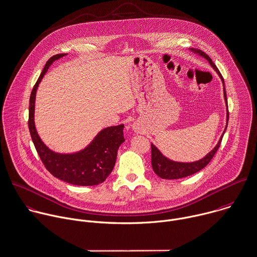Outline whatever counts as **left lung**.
<instances>
[{"mask_svg":"<svg viewBox=\"0 0 257 257\" xmlns=\"http://www.w3.org/2000/svg\"><path fill=\"white\" fill-rule=\"evenodd\" d=\"M191 52H193L194 54H197L199 56H201L202 58H204L205 60L208 61V63L210 64V66L213 68V70L217 73V75L219 76V78L221 79V82L223 84V95H224V100H225V104H226V125L225 128L217 143V145L215 146V148L210 151L204 158H202L199 161L196 162H192V163H179V162H174L171 161L170 159H168L167 157H165L160 150L152 144V166H153V170L154 171L162 178L164 179H177V178H182L188 175H191L197 171H201L203 168H205L208 163L212 160V158L214 157L215 153L217 152L223 135L227 128V124H228V117H229V112H228V105H227V98H226V91L224 88V80L221 76V74L219 73L218 69L216 68V66L213 64V62L211 61V59L202 51L198 50V49H189Z\"/></svg>","mask_w":257,"mask_h":257,"instance_id":"obj_1","label":"left lung"}]
</instances>
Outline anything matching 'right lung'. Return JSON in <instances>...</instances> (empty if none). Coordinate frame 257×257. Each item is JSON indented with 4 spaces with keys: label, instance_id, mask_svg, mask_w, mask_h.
<instances>
[{
    "label": "right lung",
    "instance_id": "add662e5",
    "mask_svg": "<svg viewBox=\"0 0 257 257\" xmlns=\"http://www.w3.org/2000/svg\"><path fill=\"white\" fill-rule=\"evenodd\" d=\"M67 55L59 54L49 59L34 86L30 96L29 130L44 166L55 177L74 185H96L106 179L115 165L117 150L124 142L123 124L101 130L87 147L73 154H60L50 150L41 140L35 125V101L38 86L50 66Z\"/></svg>",
    "mask_w": 257,
    "mask_h": 257
}]
</instances>
